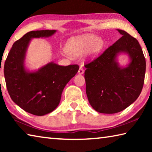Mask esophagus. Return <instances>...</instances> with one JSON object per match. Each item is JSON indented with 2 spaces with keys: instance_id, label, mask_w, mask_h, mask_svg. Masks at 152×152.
<instances>
[{
  "instance_id": "esophagus-1",
  "label": "esophagus",
  "mask_w": 152,
  "mask_h": 152,
  "mask_svg": "<svg viewBox=\"0 0 152 152\" xmlns=\"http://www.w3.org/2000/svg\"><path fill=\"white\" fill-rule=\"evenodd\" d=\"M84 70H83V68H82V67H80V68H79V70H78V74H84Z\"/></svg>"
}]
</instances>
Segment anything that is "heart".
<instances>
[{
  "label": "heart",
  "mask_w": 152,
  "mask_h": 152,
  "mask_svg": "<svg viewBox=\"0 0 152 152\" xmlns=\"http://www.w3.org/2000/svg\"><path fill=\"white\" fill-rule=\"evenodd\" d=\"M104 46L101 38L94 34H84L71 37L66 43L65 51L71 57L76 58L83 54L88 50L87 56L94 58L99 54Z\"/></svg>",
  "instance_id": "b5f03b06"
}]
</instances>
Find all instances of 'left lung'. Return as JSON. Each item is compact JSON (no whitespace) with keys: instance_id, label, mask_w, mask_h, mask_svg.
<instances>
[{"instance_id":"left-lung-1","label":"left lung","mask_w":152,"mask_h":152,"mask_svg":"<svg viewBox=\"0 0 152 152\" xmlns=\"http://www.w3.org/2000/svg\"><path fill=\"white\" fill-rule=\"evenodd\" d=\"M122 37L91 63L84 72L89 103L97 112L113 114L134 102L142 90L145 74V59L135 38L117 29ZM127 54L130 63L125 67L118 56Z\"/></svg>"}]
</instances>
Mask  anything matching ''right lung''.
<instances>
[{"label":"right lung","mask_w":152,"mask_h":152,"mask_svg":"<svg viewBox=\"0 0 152 152\" xmlns=\"http://www.w3.org/2000/svg\"><path fill=\"white\" fill-rule=\"evenodd\" d=\"M56 32V30L28 32L14 43L4 63V78L12 101L26 112L37 116L55 110L64 87L79 69L78 65L61 66L53 61L37 70L26 68L25 60L31 40L50 37Z\"/></svg>","instance_id":"obj_1"}]
</instances>
